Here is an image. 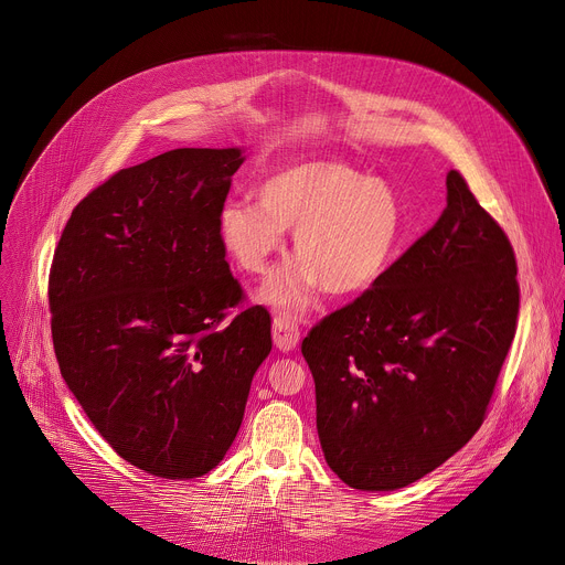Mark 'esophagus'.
<instances>
[{
	"label": "esophagus",
	"instance_id": "esophagus-1",
	"mask_svg": "<svg viewBox=\"0 0 565 565\" xmlns=\"http://www.w3.org/2000/svg\"><path fill=\"white\" fill-rule=\"evenodd\" d=\"M273 338L281 351H292L299 344V327L288 315H277L273 321Z\"/></svg>",
	"mask_w": 565,
	"mask_h": 565
}]
</instances>
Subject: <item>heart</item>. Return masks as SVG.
<instances>
[{"mask_svg": "<svg viewBox=\"0 0 565 565\" xmlns=\"http://www.w3.org/2000/svg\"><path fill=\"white\" fill-rule=\"evenodd\" d=\"M255 199L221 207L218 234L236 266L268 270L292 232L297 262L277 273L262 297L279 310H306L317 292L358 295L388 268L405 230L395 190L369 174L312 158L266 177Z\"/></svg>", "mask_w": 565, "mask_h": 565, "instance_id": "1", "label": "heart"}]
</instances>
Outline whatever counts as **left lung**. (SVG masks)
I'll return each mask as SVG.
<instances>
[{"label":"left lung","mask_w":565,"mask_h":565,"mask_svg":"<svg viewBox=\"0 0 565 565\" xmlns=\"http://www.w3.org/2000/svg\"><path fill=\"white\" fill-rule=\"evenodd\" d=\"M516 317L510 238L451 170L440 218L301 342L329 467L362 492L440 467L486 420Z\"/></svg>","instance_id":"8db88e82"}]
</instances>
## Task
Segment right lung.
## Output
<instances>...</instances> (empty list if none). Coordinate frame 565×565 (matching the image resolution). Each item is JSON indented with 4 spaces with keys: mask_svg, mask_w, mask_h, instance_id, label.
Returning <instances> with one entry per match:
<instances>
[{
    "mask_svg": "<svg viewBox=\"0 0 565 565\" xmlns=\"http://www.w3.org/2000/svg\"><path fill=\"white\" fill-rule=\"evenodd\" d=\"M241 149H172L79 201L49 273L51 335L66 386L138 469H214L273 349L270 315L232 277L218 234Z\"/></svg>",
    "mask_w": 565,
    "mask_h": 565,
    "instance_id": "1",
    "label": "right lung"
}]
</instances>
